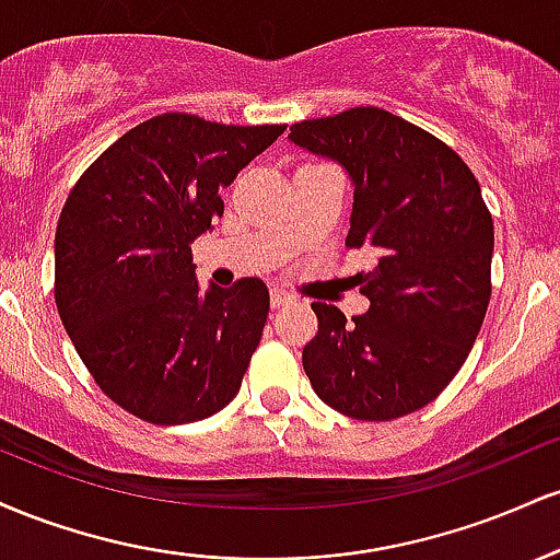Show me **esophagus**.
I'll return each mask as SVG.
<instances>
[{"instance_id": "34e87169", "label": "esophagus", "mask_w": 560, "mask_h": 560, "mask_svg": "<svg viewBox=\"0 0 560 560\" xmlns=\"http://www.w3.org/2000/svg\"><path fill=\"white\" fill-rule=\"evenodd\" d=\"M287 302H292V298H289L287 292H281V289H273V292H271V305L273 307H284Z\"/></svg>"}]
</instances>
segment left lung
Returning a JSON list of instances; mask_svg holds the SVG:
<instances>
[{"label":"left lung","instance_id":"1","mask_svg":"<svg viewBox=\"0 0 560 560\" xmlns=\"http://www.w3.org/2000/svg\"><path fill=\"white\" fill-rule=\"evenodd\" d=\"M289 141L342 165L352 184L347 247L371 249L363 316L313 302L302 350L316 395L350 419L389 421L440 395L466 363L490 305L494 231L468 165L378 107L302 120Z\"/></svg>","mask_w":560,"mask_h":560}]
</instances>
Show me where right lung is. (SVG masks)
<instances>
[{"mask_svg": "<svg viewBox=\"0 0 560 560\" xmlns=\"http://www.w3.org/2000/svg\"><path fill=\"white\" fill-rule=\"evenodd\" d=\"M284 133L165 113L124 133L79 178L55 234V302L100 389L176 427L234 400L268 318L260 279L199 289L191 242L221 189Z\"/></svg>", "mask_w": 560, "mask_h": 560, "instance_id": "right-lung-1", "label": "right lung"}]
</instances>
